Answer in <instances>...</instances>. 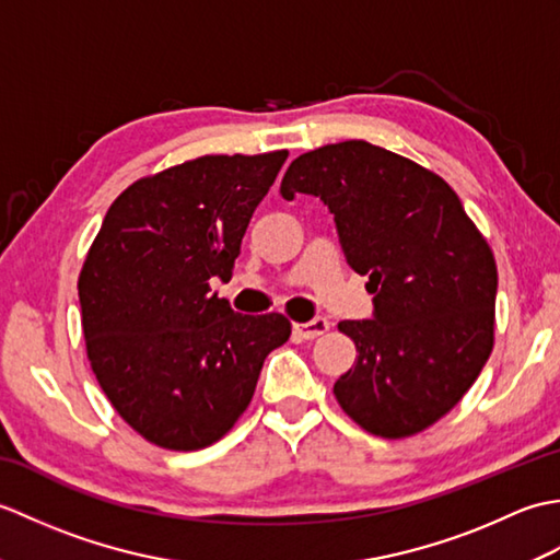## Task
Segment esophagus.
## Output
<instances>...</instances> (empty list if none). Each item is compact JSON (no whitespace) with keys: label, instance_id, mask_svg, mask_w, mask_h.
Segmentation results:
<instances>
[{"label":"esophagus","instance_id":"esophagus-1","mask_svg":"<svg viewBox=\"0 0 560 560\" xmlns=\"http://www.w3.org/2000/svg\"><path fill=\"white\" fill-rule=\"evenodd\" d=\"M327 329H329V319L327 317H315V319H311V323L293 325V335L299 339H317V337H323Z\"/></svg>","mask_w":560,"mask_h":560}]
</instances>
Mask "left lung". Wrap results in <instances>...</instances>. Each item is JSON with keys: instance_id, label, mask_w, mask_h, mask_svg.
<instances>
[{"instance_id": "1", "label": "left lung", "mask_w": 560, "mask_h": 560, "mask_svg": "<svg viewBox=\"0 0 560 560\" xmlns=\"http://www.w3.org/2000/svg\"><path fill=\"white\" fill-rule=\"evenodd\" d=\"M315 195L335 213L373 319H343L359 351L335 383L363 431L409 438L464 397L493 351L498 269L486 237L443 177L368 141L307 151L281 195Z\"/></svg>"}]
</instances>
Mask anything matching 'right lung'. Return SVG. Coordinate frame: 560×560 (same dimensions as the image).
Returning a JSON list of instances; mask_svg holds the SVG:
<instances>
[{"label":"right lung","instance_id":"1","mask_svg":"<svg viewBox=\"0 0 560 560\" xmlns=\"http://www.w3.org/2000/svg\"><path fill=\"white\" fill-rule=\"evenodd\" d=\"M289 151L201 156L141 177L105 213L79 273L93 373L115 411L165 450L231 431L267 355L291 337L279 313L241 315L229 281L253 211Z\"/></svg>","mask_w":560,"mask_h":560}]
</instances>
